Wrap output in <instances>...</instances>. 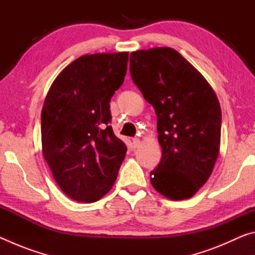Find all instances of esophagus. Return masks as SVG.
Instances as JSON below:
<instances>
[{"mask_svg":"<svg viewBox=\"0 0 255 255\" xmlns=\"http://www.w3.org/2000/svg\"><path fill=\"white\" fill-rule=\"evenodd\" d=\"M139 144H140L139 138H137V137L132 138V147H133V148H137L138 146H139Z\"/></svg>","mask_w":255,"mask_h":255,"instance_id":"34e87169","label":"esophagus"}]
</instances>
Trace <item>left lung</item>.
I'll return each instance as SVG.
<instances>
[{"mask_svg": "<svg viewBox=\"0 0 255 255\" xmlns=\"http://www.w3.org/2000/svg\"><path fill=\"white\" fill-rule=\"evenodd\" d=\"M129 70L157 116L162 158L150 172V183L171 200L191 198L209 179L219 154L217 96L201 73L169 47L132 51Z\"/></svg>", "mask_w": 255, "mask_h": 255, "instance_id": "obj_1", "label": "left lung"}]
</instances>
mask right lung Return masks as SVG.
<instances>
[{
	"mask_svg": "<svg viewBox=\"0 0 255 255\" xmlns=\"http://www.w3.org/2000/svg\"><path fill=\"white\" fill-rule=\"evenodd\" d=\"M127 62V51L81 56L60 72L45 99L42 154L62 191L79 202L109 192L126 156V145L109 126V103Z\"/></svg>",
	"mask_w": 255,
	"mask_h": 255,
	"instance_id": "1",
	"label": "right lung"
}]
</instances>
